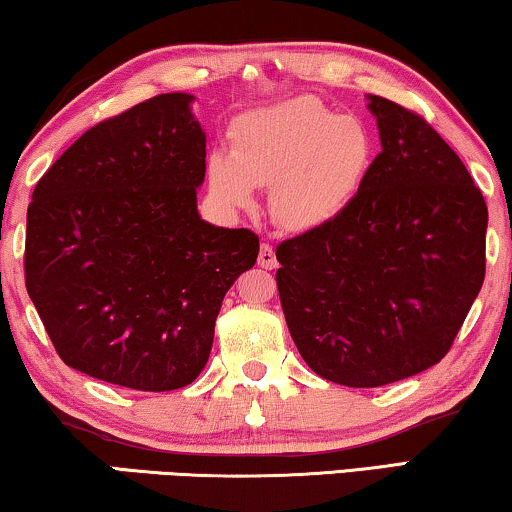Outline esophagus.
Returning a JSON list of instances; mask_svg holds the SVG:
<instances>
[{
    "label": "esophagus",
    "instance_id": "1",
    "mask_svg": "<svg viewBox=\"0 0 512 512\" xmlns=\"http://www.w3.org/2000/svg\"><path fill=\"white\" fill-rule=\"evenodd\" d=\"M257 264L262 266V269H276V266H278L276 253H273V248L269 246V243H262V246H259V257H257Z\"/></svg>",
    "mask_w": 512,
    "mask_h": 512
}]
</instances>
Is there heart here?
I'll use <instances>...</instances> for the list:
<instances>
[{
    "instance_id": "1",
    "label": "heart",
    "mask_w": 512,
    "mask_h": 512,
    "mask_svg": "<svg viewBox=\"0 0 512 512\" xmlns=\"http://www.w3.org/2000/svg\"><path fill=\"white\" fill-rule=\"evenodd\" d=\"M232 150H213L206 183L227 211L255 204L269 190L273 220L290 232L327 227L357 199L373 164V136L352 115H338L315 97L262 106L234 120Z\"/></svg>"
}]
</instances>
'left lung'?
Instances as JSON below:
<instances>
[{
    "label": "left lung",
    "mask_w": 512,
    "mask_h": 512,
    "mask_svg": "<svg viewBox=\"0 0 512 512\" xmlns=\"http://www.w3.org/2000/svg\"><path fill=\"white\" fill-rule=\"evenodd\" d=\"M380 153L348 211L276 250L285 322L331 383L380 387L445 357L485 280L487 206L420 115L366 95Z\"/></svg>",
    "instance_id": "1"
}]
</instances>
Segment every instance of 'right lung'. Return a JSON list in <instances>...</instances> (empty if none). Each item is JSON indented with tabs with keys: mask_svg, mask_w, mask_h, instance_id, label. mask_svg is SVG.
Masks as SVG:
<instances>
[{
	"mask_svg": "<svg viewBox=\"0 0 512 512\" xmlns=\"http://www.w3.org/2000/svg\"><path fill=\"white\" fill-rule=\"evenodd\" d=\"M192 102L157 95L88 129L27 208V294L62 362L104 383L190 385L222 299L257 262V234L197 211L206 132Z\"/></svg>",
	"mask_w": 512,
	"mask_h": 512,
	"instance_id": "1",
	"label": "right lung"
}]
</instances>
